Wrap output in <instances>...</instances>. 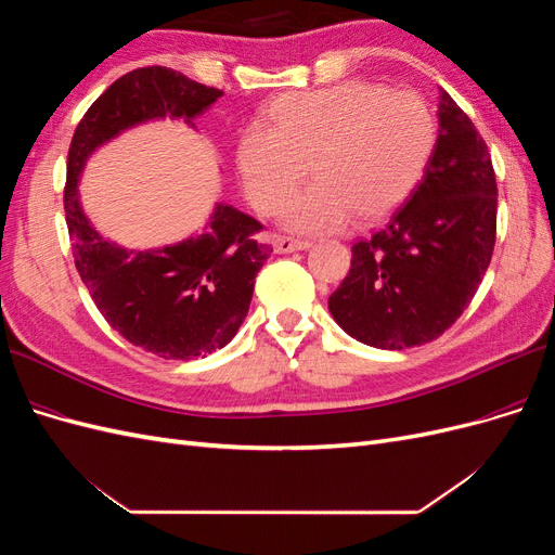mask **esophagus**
Instances as JSON below:
<instances>
[{
  "instance_id": "34e87169",
  "label": "esophagus",
  "mask_w": 555,
  "mask_h": 555,
  "mask_svg": "<svg viewBox=\"0 0 555 555\" xmlns=\"http://www.w3.org/2000/svg\"><path fill=\"white\" fill-rule=\"evenodd\" d=\"M273 247L278 255H289V251L308 249L310 241H298V238H289V236H273Z\"/></svg>"
}]
</instances>
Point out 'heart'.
Returning <instances> with one entry per match:
<instances>
[{
  "label": "heart",
  "mask_w": 555,
  "mask_h": 555,
  "mask_svg": "<svg viewBox=\"0 0 555 555\" xmlns=\"http://www.w3.org/2000/svg\"><path fill=\"white\" fill-rule=\"evenodd\" d=\"M438 125L422 96L349 80L284 94L263 122L238 141V171L251 204L278 212L307 175L318 180L284 207L298 233L343 227L351 215L375 222L393 212L422 182Z\"/></svg>",
  "instance_id": "b5f03b06"
}]
</instances>
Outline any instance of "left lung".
Here are the masks:
<instances>
[{"instance_id": "left-lung-1", "label": "left lung", "mask_w": 555, "mask_h": 555, "mask_svg": "<svg viewBox=\"0 0 555 555\" xmlns=\"http://www.w3.org/2000/svg\"><path fill=\"white\" fill-rule=\"evenodd\" d=\"M426 173L379 231L351 247L328 310L351 338L379 349L426 345L456 322L493 257L498 184L473 120L442 90Z\"/></svg>"}]
</instances>
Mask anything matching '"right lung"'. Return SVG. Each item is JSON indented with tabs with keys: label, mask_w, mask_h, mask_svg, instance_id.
<instances>
[{
	"label": "right lung",
	"mask_w": 555,
	"mask_h": 555,
	"mask_svg": "<svg viewBox=\"0 0 555 555\" xmlns=\"http://www.w3.org/2000/svg\"><path fill=\"white\" fill-rule=\"evenodd\" d=\"M220 96L166 66L133 69L82 115L66 157L64 215L78 275L111 328L162 359L190 361L231 343L273 247L257 238L263 227L255 217L224 204L201 236L147 251L117 247L82 212L78 178L94 150L120 131L162 117L194 127Z\"/></svg>",
	"instance_id": "1"
}]
</instances>
